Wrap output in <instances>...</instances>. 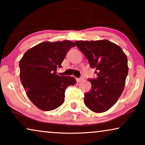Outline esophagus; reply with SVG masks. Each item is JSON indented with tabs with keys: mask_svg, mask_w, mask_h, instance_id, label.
<instances>
[{
	"mask_svg": "<svg viewBox=\"0 0 145 145\" xmlns=\"http://www.w3.org/2000/svg\"><path fill=\"white\" fill-rule=\"evenodd\" d=\"M83 80V78H76V81L78 82H81V81H82Z\"/></svg>",
	"mask_w": 145,
	"mask_h": 145,
	"instance_id": "obj_1",
	"label": "esophagus"
}]
</instances>
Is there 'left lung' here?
Listing matches in <instances>:
<instances>
[{"label": "left lung", "mask_w": 145, "mask_h": 145, "mask_svg": "<svg viewBox=\"0 0 145 145\" xmlns=\"http://www.w3.org/2000/svg\"><path fill=\"white\" fill-rule=\"evenodd\" d=\"M74 43L98 75L96 79L88 80L92 88L84 94V104L94 112H106L124 90L129 71L127 57L119 45L106 39Z\"/></svg>", "instance_id": "left-lung-1"}]
</instances>
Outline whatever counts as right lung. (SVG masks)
Segmentation results:
<instances>
[{
  "label": "right lung",
  "mask_w": 145,
  "mask_h": 145,
  "mask_svg": "<svg viewBox=\"0 0 145 145\" xmlns=\"http://www.w3.org/2000/svg\"><path fill=\"white\" fill-rule=\"evenodd\" d=\"M75 46L71 41H45L28 49L19 63L20 78L26 94L37 108L51 111L65 101V92L75 84L72 76L57 74L67 53Z\"/></svg>",
  "instance_id": "obj_1"
}]
</instances>
